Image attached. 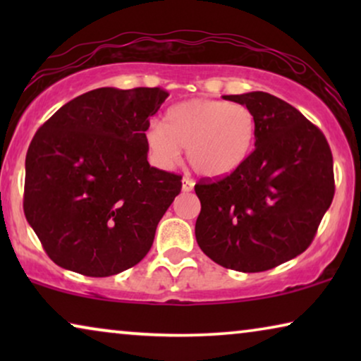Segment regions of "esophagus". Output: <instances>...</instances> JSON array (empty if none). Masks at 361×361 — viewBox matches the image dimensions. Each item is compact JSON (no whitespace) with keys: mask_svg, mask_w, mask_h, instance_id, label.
Wrapping results in <instances>:
<instances>
[{"mask_svg":"<svg viewBox=\"0 0 361 361\" xmlns=\"http://www.w3.org/2000/svg\"><path fill=\"white\" fill-rule=\"evenodd\" d=\"M194 185H195V182L189 179V177H184V179H182V190L184 192H190L192 189H194Z\"/></svg>","mask_w":361,"mask_h":361,"instance_id":"esophagus-1","label":"esophagus"}]
</instances>
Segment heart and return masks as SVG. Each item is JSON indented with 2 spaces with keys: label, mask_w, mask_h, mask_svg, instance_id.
I'll list each match as a JSON object with an SVG mask.
<instances>
[{
  "label": "heart",
  "mask_w": 361,
  "mask_h": 361,
  "mask_svg": "<svg viewBox=\"0 0 361 361\" xmlns=\"http://www.w3.org/2000/svg\"><path fill=\"white\" fill-rule=\"evenodd\" d=\"M256 118L248 106L194 98L171 106L166 125L151 121L145 141L152 161L174 167L187 149V161L205 177L228 176L248 159L255 146Z\"/></svg>",
  "instance_id": "heart-1"
}]
</instances>
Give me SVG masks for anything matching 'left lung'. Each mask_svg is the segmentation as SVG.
Returning <instances> with one entry per match:
<instances>
[{
    "label": "left lung",
    "instance_id": "left-lung-1",
    "mask_svg": "<svg viewBox=\"0 0 361 361\" xmlns=\"http://www.w3.org/2000/svg\"><path fill=\"white\" fill-rule=\"evenodd\" d=\"M256 118V142L238 169L200 179L195 238L226 269L261 273L304 253L335 194L332 151L299 110L266 92L225 95Z\"/></svg>",
    "mask_w": 361,
    "mask_h": 361
}]
</instances>
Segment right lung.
I'll return each instance as SVG.
<instances>
[{"instance_id": "right-lung-1", "label": "right lung", "mask_w": 361, "mask_h": 361, "mask_svg": "<svg viewBox=\"0 0 361 361\" xmlns=\"http://www.w3.org/2000/svg\"><path fill=\"white\" fill-rule=\"evenodd\" d=\"M169 93L105 87L73 98L34 135L24 215L49 258L92 278L147 255L182 176L147 162L145 131Z\"/></svg>"}]
</instances>
